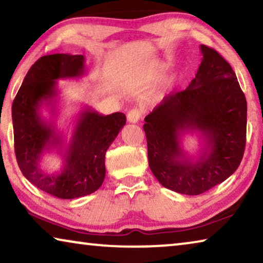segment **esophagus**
<instances>
[{"mask_svg":"<svg viewBox=\"0 0 263 263\" xmlns=\"http://www.w3.org/2000/svg\"><path fill=\"white\" fill-rule=\"evenodd\" d=\"M140 117H141V115L138 109H132L128 111V114H127V121L130 123H138Z\"/></svg>","mask_w":263,"mask_h":263,"instance_id":"esophagus-1","label":"esophagus"}]
</instances>
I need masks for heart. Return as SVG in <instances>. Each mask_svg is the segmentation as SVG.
I'll return each instance as SVG.
<instances>
[{
  "label": "heart",
  "mask_w": 263,
  "mask_h": 263,
  "mask_svg": "<svg viewBox=\"0 0 263 263\" xmlns=\"http://www.w3.org/2000/svg\"><path fill=\"white\" fill-rule=\"evenodd\" d=\"M157 77H158V75H157V74H153V75H152V80H154V79H157Z\"/></svg>",
  "instance_id": "obj_1"
}]
</instances>
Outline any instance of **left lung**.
I'll return each instance as SVG.
<instances>
[{
    "mask_svg": "<svg viewBox=\"0 0 263 263\" xmlns=\"http://www.w3.org/2000/svg\"><path fill=\"white\" fill-rule=\"evenodd\" d=\"M195 79L182 91L171 92L145 117L148 164L164 188L199 195L237 171L246 146L247 102L232 67L219 53L201 45ZM204 139L197 157L180 146L184 133Z\"/></svg>",
    "mask_w": 263,
    "mask_h": 263,
    "instance_id": "left-lung-1",
    "label": "left lung"
}]
</instances>
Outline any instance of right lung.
Masks as SVG:
<instances>
[{
	"label": "right lung",
	"mask_w": 263,
	"mask_h": 263,
	"mask_svg": "<svg viewBox=\"0 0 263 263\" xmlns=\"http://www.w3.org/2000/svg\"><path fill=\"white\" fill-rule=\"evenodd\" d=\"M81 54L44 55L25 75L12 103V124L17 163L21 172L38 189L58 198L73 199L90 195L105 177V153L126 123L125 115H101L91 108L82 110L75 123L72 139L65 147L54 123L42 117L43 104L54 103L58 80L80 78L86 70ZM57 147L64 163L60 173L51 175L40 168L44 152Z\"/></svg>",
	"instance_id": "1"
}]
</instances>
